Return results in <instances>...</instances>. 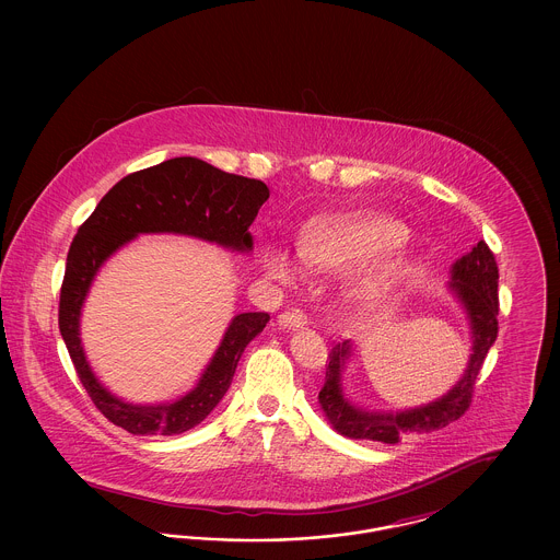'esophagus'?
Instances as JSON below:
<instances>
[{"instance_id": "obj_1", "label": "esophagus", "mask_w": 560, "mask_h": 560, "mask_svg": "<svg viewBox=\"0 0 560 560\" xmlns=\"http://www.w3.org/2000/svg\"><path fill=\"white\" fill-rule=\"evenodd\" d=\"M308 323L306 319V315L302 313V311H285V313H281L279 317H277V325H279V329H300V327H304Z\"/></svg>"}]
</instances>
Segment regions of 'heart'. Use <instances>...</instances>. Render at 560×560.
<instances>
[{
    "label": "heart",
    "mask_w": 560,
    "mask_h": 560,
    "mask_svg": "<svg viewBox=\"0 0 560 560\" xmlns=\"http://www.w3.org/2000/svg\"><path fill=\"white\" fill-rule=\"evenodd\" d=\"M405 240V229L382 215H352L327 218L302 231L298 254L281 243H270L265 254L268 277L279 283H295L304 265L320 270L361 262L377 252L390 249ZM397 272L393 256L375 258L365 267L354 270L348 279V292L357 300H368L382 292Z\"/></svg>",
    "instance_id": "1"
}]
</instances>
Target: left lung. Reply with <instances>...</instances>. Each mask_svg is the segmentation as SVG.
Here are the masks:
<instances>
[{
	"label": "left lung",
	"instance_id": "1",
	"mask_svg": "<svg viewBox=\"0 0 560 560\" xmlns=\"http://www.w3.org/2000/svg\"><path fill=\"white\" fill-rule=\"evenodd\" d=\"M447 290L462 306L470 329V354L466 370L452 388L418 407L380 411L357 405L345 390V373L352 361L354 345L345 340L331 348L319 405L325 420L338 434L354 441L399 443L400 434H424L445 428L464 416L472 399V386L482 361L498 338V265L485 241L457 258L450 268Z\"/></svg>",
	"mask_w": 560,
	"mask_h": 560
}]
</instances>
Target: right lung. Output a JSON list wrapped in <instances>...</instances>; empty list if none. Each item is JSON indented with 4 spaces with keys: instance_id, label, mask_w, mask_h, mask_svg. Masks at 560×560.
<instances>
[{
    "instance_id": "add662e5",
    "label": "right lung",
    "mask_w": 560,
    "mask_h": 560,
    "mask_svg": "<svg viewBox=\"0 0 560 560\" xmlns=\"http://www.w3.org/2000/svg\"><path fill=\"white\" fill-rule=\"evenodd\" d=\"M268 195L262 180L226 174L197 158H174L119 180L81 224L67 256L58 327L83 388L115 427L132 434L172 436L201 424L226 395L243 350L270 317L235 315L185 395L163 402H132L101 382L81 342L83 304L101 268L140 235H185L235 254H252L249 226Z\"/></svg>"
}]
</instances>
